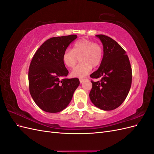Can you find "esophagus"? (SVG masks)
<instances>
[{
    "label": "esophagus",
    "instance_id": "obj_1",
    "mask_svg": "<svg viewBox=\"0 0 154 154\" xmlns=\"http://www.w3.org/2000/svg\"><path fill=\"white\" fill-rule=\"evenodd\" d=\"M84 81H85V79H80V83H82Z\"/></svg>",
    "mask_w": 154,
    "mask_h": 154
}]
</instances>
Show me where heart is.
<instances>
[{"label": "heart", "mask_w": 154, "mask_h": 154, "mask_svg": "<svg viewBox=\"0 0 154 154\" xmlns=\"http://www.w3.org/2000/svg\"><path fill=\"white\" fill-rule=\"evenodd\" d=\"M82 62L71 72L72 77L82 78L91 71L92 67H96L101 63L103 56V51L99 44L88 39L79 40L73 45L72 49H67L62 55V61L65 66L72 68L80 57Z\"/></svg>", "instance_id": "b5f03b06"}]
</instances>
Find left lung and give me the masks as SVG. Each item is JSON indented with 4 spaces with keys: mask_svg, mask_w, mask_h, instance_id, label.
<instances>
[{
    "mask_svg": "<svg viewBox=\"0 0 154 154\" xmlns=\"http://www.w3.org/2000/svg\"><path fill=\"white\" fill-rule=\"evenodd\" d=\"M103 47L100 66L92 73L93 82L89 97L96 107L103 110L116 109L123 103L132 84V68L128 56L119 44L104 35H96Z\"/></svg>",
    "mask_w": 154,
    "mask_h": 154,
    "instance_id": "left-lung-1",
    "label": "left lung"
}]
</instances>
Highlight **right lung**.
Returning <instances> with one entry per match:
<instances>
[{
  "instance_id": "obj_1",
  "label": "right lung",
  "mask_w": 154,
  "mask_h": 154,
  "mask_svg": "<svg viewBox=\"0 0 154 154\" xmlns=\"http://www.w3.org/2000/svg\"><path fill=\"white\" fill-rule=\"evenodd\" d=\"M76 35L53 37L46 40L34 54L28 79L29 92L35 103L45 112L57 113L71 102L80 85L78 78L67 79L69 71L62 55Z\"/></svg>"
}]
</instances>
